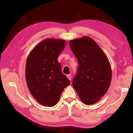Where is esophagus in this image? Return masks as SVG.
Segmentation results:
<instances>
[{
    "mask_svg": "<svg viewBox=\"0 0 133 133\" xmlns=\"http://www.w3.org/2000/svg\"><path fill=\"white\" fill-rule=\"evenodd\" d=\"M67 77L68 78V79L70 81H71V75H70V74L67 75Z\"/></svg>",
    "mask_w": 133,
    "mask_h": 133,
    "instance_id": "obj_1",
    "label": "esophagus"
}]
</instances>
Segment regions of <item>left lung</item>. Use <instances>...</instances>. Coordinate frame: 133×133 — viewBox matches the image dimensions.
<instances>
[{"label": "left lung", "mask_w": 133, "mask_h": 133, "mask_svg": "<svg viewBox=\"0 0 133 133\" xmlns=\"http://www.w3.org/2000/svg\"><path fill=\"white\" fill-rule=\"evenodd\" d=\"M70 47L79 66L73 87L87 105L95 103L105 94L111 81V69L106 55L89 36L70 41Z\"/></svg>", "instance_id": "8db88e82"}]
</instances>
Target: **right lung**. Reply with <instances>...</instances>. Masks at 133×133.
Listing matches in <instances>:
<instances>
[{"label": "right lung", "mask_w": 133, "mask_h": 133, "mask_svg": "<svg viewBox=\"0 0 133 133\" xmlns=\"http://www.w3.org/2000/svg\"><path fill=\"white\" fill-rule=\"evenodd\" d=\"M66 46L64 40L47 39L29 54L26 64V80L31 94L39 103L47 107L58 103L70 82L62 72L58 61Z\"/></svg>", "instance_id": "1"}]
</instances>
